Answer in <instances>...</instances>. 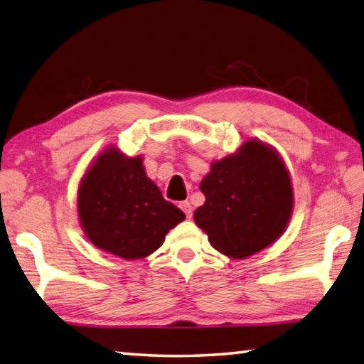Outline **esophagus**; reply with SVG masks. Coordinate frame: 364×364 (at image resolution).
<instances>
[{
  "mask_svg": "<svg viewBox=\"0 0 364 364\" xmlns=\"http://www.w3.org/2000/svg\"><path fill=\"white\" fill-rule=\"evenodd\" d=\"M179 208L185 212V215H187V218L191 217V214H193V210H191V204L188 201H182L179 203Z\"/></svg>",
  "mask_w": 364,
  "mask_h": 364,
  "instance_id": "1",
  "label": "esophagus"
}]
</instances>
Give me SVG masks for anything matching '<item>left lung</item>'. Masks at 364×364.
I'll return each instance as SVG.
<instances>
[{
	"mask_svg": "<svg viewBox=\"0 0 364 364\" xmlns=\"http://www.w3.org/2000/svg\"><path fill=\"white\" fill-rule=\"evenodd\" d=\"M195 223L223 255L244 259L284 235L294 208L290 171L271 144L249 138L210 163Z\"/></svg>",
	"mask_w": 364,
	"mask_h": 364,
	"instance_id": "left-lung-1",
	"label": "left lung"
}]
</instances>
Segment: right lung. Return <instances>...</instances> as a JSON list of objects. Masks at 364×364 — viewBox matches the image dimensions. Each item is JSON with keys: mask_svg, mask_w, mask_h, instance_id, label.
Here are the masks:
<instances>
[{"mask_svg": "<svg viewBox=\"0 0 364 364\" xmlns=\"http://www.w3.org/2000/svg\"><path fill=\"white\" fill-rule=\"evenodd\" d=\"M77 218L97 249L141 259L160 249L185 214L149 179L142 155L128 156L117 146H107L79 182Z\"/></svg>", "mask_w": 364, "mask_h": 364, "instance_id": "add662e5", "label": "right lung"}]
</instances>
